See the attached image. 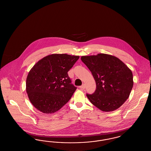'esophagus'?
<instances>
[{
	"instance_id": "esophagus-1",
	"label": "esophagus",
	"mask_w": 151,
	"mask_h": 151,
	"mask_svg": "<svg viewBox=\"0 0 151 151\" xmlns=\"http://www.w3.org/2000/svg\"><path fill=\"white\" fill-rule=\"evenodd\" d=\"M79 87L81 89H85L86 88V85L85 84H83L81 86H79Z\"/></svg>"
}]
</instances>
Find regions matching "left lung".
I'll use <instances>...</instances> for the list:
<instances>
[{"label": "left lung", "mask_w": 151, "mask_h": 151, "mask_svg": "<svg viewBox=\"0 0 151 151\" xmlns=\"http://www.w3.org/2000/svg\"><path fill=\"white\" fill-rule=\"evenodd\" d=\"M81 60L96 84L93 93H86L91 102L103 111L119 108L129 98L134 84L129 68L118 58L105 54L83 56Z\"/></svg>", "instance_id": "obj_1"}]
</instances>
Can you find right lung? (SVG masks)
<instances>
[{"mask_svg": "<svg viewBox=\"0 0 151 151\" xmlns=\"http://www.w3.org/2000/svg\"><path fill=\"white\" fill-rule=\"evenodd\" d=\"M79 58L66 54H51L33 67L27 78L26 91L37 109L52 114L70 100L77 87L71 83L67 72Z\"/></svg>", "mask_w": 151, "mask_h": 151, "instance_id": "obj_1", "label": "right lung"}]
</instances>
